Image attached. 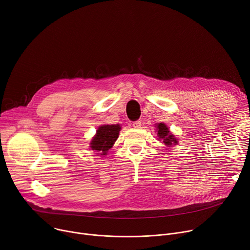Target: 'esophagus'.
<instances>
[{
    "label": "esophagus",
    "instance_id": "1",
    "mask_svg": "<svg viewBox=\"0 0 250 250\" xmlns=\"http://www.w3.org/2000/svg\"><path fill=\"white\" fill-rule=\"evenodd\" d=\"M132 126L134 128H140L142 126V122L141 121H137V122H133L132 123Z\"/></svg>",
    "mask_w": 250,
    "mask_h": 250
}]
</instances>
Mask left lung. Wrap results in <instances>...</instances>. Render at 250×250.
Returning <instances> with one entry per match:
<instances>
[{
    "label": "left lung",
    "mask_w": 250,
    "mask_h": 250,
    "mask_svg": "<svg viewBox=\"0 0 250 250\" xmlns=\"http://www.w3.org/2000/svg\"><path fill=\"white\" fill-rule=\"evenodd\" d=\"M156 129H157V137L158 140L163 141V143L167 146H171L173 145H177L178 141L177 139L174 138V135L170 132V130L168 129V127L167 126V125H165L164 123H160L156 125Z\"/></svg>",
    "instance_id": "left-lung-1"
}]
</instances>
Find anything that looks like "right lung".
Instances as JSON below:
<instances>
[{"instance_id": "add662e5", "label": "right lung", "mask_w": 250, "mask_h": 250, "mask_svg": "<svg viewBox=\"0 0 250 250\" xmlns=\"http://www.w3.org/2000/svg\"><path fill=\"white\" fill-rule=\"evenodd\" d=\"M121 128L120 125H103L99 126L96 135L89 144V147L97 151L98 155L107 154L108 149L118 140Z\"/></svg>"}]
</instances>
